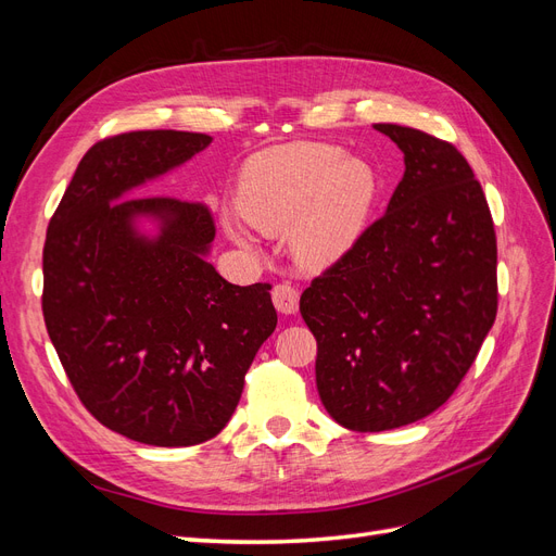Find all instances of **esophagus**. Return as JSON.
Returning a JSON list of instances; mask_svg holds the SVG:
<instances>
[{
  "label": "esophagus",
  "mask_w": 556,
  "mask_h": 556,
  "mask_svg": "<svg viewBox=\"0 0 556 556\" xmlns=\"http://www.w3.org/2000/svg\"><path fill=\"white\" fill-rule=\"evenodd\" d=\"M274 306L278 308V313H285V315H292L296 313L299 308V290L294 288L292 282H278L274 292Z\"/></svg>",
  "instance_id": "esophagus-1"
}]
</instances>
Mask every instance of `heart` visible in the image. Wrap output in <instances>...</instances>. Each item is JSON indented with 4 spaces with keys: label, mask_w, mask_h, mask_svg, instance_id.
Wrapping results in <instances>:
<instances>
[{
    "label": "heart",
    "mask_w": 556,
    "mask_h": 556,
    "mask_svg": "<svg viewBox=\"0 0 556 556\" xmlns=\"http://www.w3.org/2000/svg\"><path fill=\"white\" fill-rule=\"evenodd\" d=\"M378 180L371 166L339 146L290 143L252 155L239 180L237 208L252 227L278 237L292 231L299 264L323 268L355 245L371 213ZM229 237L252 250L239 223Z\"/></svg>",
    "instance_id": "b5f03b06"
}]
</instances>
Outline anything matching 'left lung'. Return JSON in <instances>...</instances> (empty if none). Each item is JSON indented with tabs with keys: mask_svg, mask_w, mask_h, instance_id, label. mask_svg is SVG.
<instances>
[{
	"mask_svg": "<svg viewBox=\"0 0 556 556\" xmlns=\"http://www.w3.org/2000/svg\"><path fill=\"white\" fill-rule=\"evenodd\" d=\"M406 172L382 217L301 294L315 382L352 431L417 422L457 390L490 333L496 233L466 157L427 131L374 125Z\"/></svg>",
	"mask_w": 556,
	"mask_h": 556,
	"instance_id": "1",
	"label": "left lung"
}]
</instances>
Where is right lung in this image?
Wrapping results in <instances>:
<instances>
[{
    "mask_svg": "<svg viewBox=\"0 0 556 556\" xmlns=\"http://www.w3.org/2000/svg\"><path fill=\"white\" fill-rule=\"evenodd\" d=\"M208 134L146 129L83 155L43 245V319L94 419L127 439L188 447L220 433L278 315L271 285L227 282L206 260L211 211L134 188L201 153ZM161 225L157 238L136 229Z\"/></svg>",
    "mask_w": 556,
    "mask_h": 556,
    "instance_id": "right-lung-1",
    "label": "right lung"
}]
</instances>
